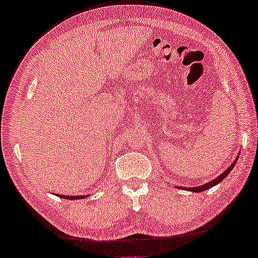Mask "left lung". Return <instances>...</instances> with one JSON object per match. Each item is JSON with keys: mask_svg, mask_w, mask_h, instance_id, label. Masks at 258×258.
Returning <instances> with one entry per match:
<instances>
[{"mask_svg": "<svg viewBox=\"0 0 258 258\" xmlns=\"http://www.w3.org/2000/svg\"><path fill=\"white\" fill-rule=\"evenodd\" d=\"M236 161H238V157L235 158V161L233 162V164L228 167L227 170H225L224 172L220 174V175H218L217 178L216 179H214V180H211V181H209V182H207V183H204V185H201V186H198V187H191V188H188V189L189 190H193V191H203V190H207V189H209V188H211L212 186H215V185H217V183H219L220 181H223V179L226 177V175L231 172V170L233 169V166L235 165V163H236Z\"/></svg>", "mask_w": 258, "mask_h": 258, "instance_id": "8db88e82", "label": "left lung"}]
</instances>
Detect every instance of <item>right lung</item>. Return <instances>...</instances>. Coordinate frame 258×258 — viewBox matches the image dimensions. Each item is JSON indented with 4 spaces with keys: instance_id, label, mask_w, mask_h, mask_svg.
<instances>
[{
    "instance_id": "add662e5",
    "label": "right lung",
    "mask_w": 258,
    "mask_h": 258,
    "mask_svg": "<svg viewBox=\"0 0 258 258\" xmlns=\"http://www.w3.org/2000/svg\"><path fill=\"white\" fill-rule=\"evenodd\" d=\"M59 198L69 199V200H79V199H84L85 196H83V195H80V196H65V195H60Z\"/></svg>"
}]
</instances>
